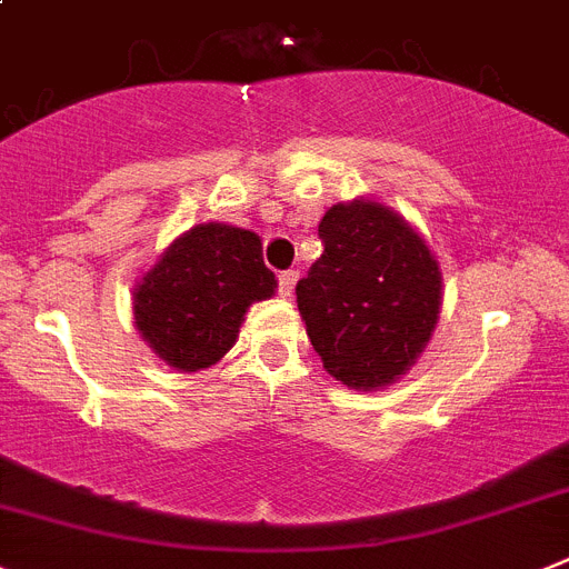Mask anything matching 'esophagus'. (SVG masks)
I'll use <instances>...</instances> for the list:
<instances>
[{"label":"esophagus","mask_w":569,"mask_h":569,"mask_svg":"<svg viewBox=\"0 0 569 569\" xmlns=\"http://www.w3.org/2000/svg\"><path fill=\"white\" fill-rule=\"evenodd\" d=\"M296 281H299V270H284V273H279V296L290 299L296 290Z\"/></svg>","instance_id":"obj_1"}]
</instances>
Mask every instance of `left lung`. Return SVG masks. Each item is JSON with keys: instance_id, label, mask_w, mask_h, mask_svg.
<instances>
[{"instance_id": "8db88e82", "label": "left lung", "mask_w": 569, "mask_h": 569, "mask_svg": "<svg viewBox=\"0 0 569 569\" xmlns=\"http://www.w3.org/2000/svg\"><path fill=\"white\" fill-rule=\"evenodd\" d=\"M325 244L296 284L312 347L352 389L392 383L423 352L440 312V268L426 242L378 202L332 206Z\"/></svg>"}]
</instances>
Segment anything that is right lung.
<instances>
[{
    "mask_svg": "<svg viewBox=\"0 0 569 569\" xmlns=\"http://www.w3.org/2000/svg\"><path fill=\"white\" fill-rule=\"evenodd\" d=\"M253 231L208 226L174 239L134 290V325L169 367L197 372L220 361L239 336L244 310L273 296Z\"/></svg>",
    "mask_w": 569,
    "mask_h": 569,
    "instance_id": "obj_1",
    "label": "right lung"
}]
</instances>
